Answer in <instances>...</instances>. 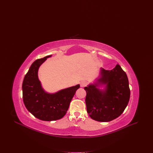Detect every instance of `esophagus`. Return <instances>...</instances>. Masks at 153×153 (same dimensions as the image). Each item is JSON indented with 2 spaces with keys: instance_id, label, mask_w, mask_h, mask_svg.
I'll return each instance as SVG.
<instances>
[{
  "instance_id": "obj_1",
  "label": "esophagus",
  "mask_w": 153,
  "mask_h": 153,
  "mask_svg": "<svg viewBox=\"0 0 153 153\" xmlns=\"http://www.w3.org/2000/svg\"><path fill=\"white\" fill-rule=\"evenodd\" d=\"M87 85V82L85 81H82L80 82V86L81 87H85Z\"/></svg>"
}]
</instances>
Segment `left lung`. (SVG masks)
I'll list each match as a JSON object with an SVG mask.
<instances>
[{"mask_svg": "<svg viewBox=\"0 0 153 153\" xmlns=\"http://www.w3.org/2000/svg\"><path fill=\"white\" fill-rule=\"evenodd\" d=\"M99 82L106 84L102 91L97 84L86 86L85 103L87 113L99 122H110L120 116L126 108L130 97L129 82L126 73L117 65L111 70H101Z\"/></svg>", "mask_w": 153, "mask_h": 153, "instance_id": "left-lung-1", "label": "left lung"}]
</instances>
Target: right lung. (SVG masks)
<instances>
[{"mask_svg":"<svg viewBox=\"0 0 153 153\" xmlns=\"http://www.w3.org/2000/svg\"><path fill=\"white\" fill-rule=\"evenodd\" d=\"M35 60L25 74L22 83L23 100L27 110L36 118L45 121L62 119L67 113L70 102L80 85L50 94L42 89L37 76L38 69L47 58Z\"/></svg>","mask_w":153,"mask_h":153,"instance_id":"right-lung-1","label":"right lung"}]
</instances>
